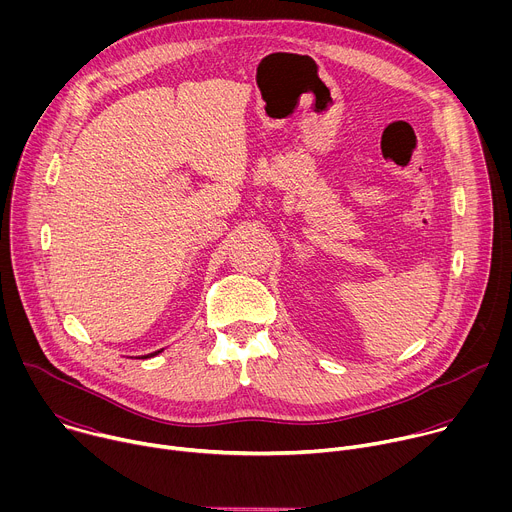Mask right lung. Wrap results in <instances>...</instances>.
<instances>
[{
    "mask_svg": "<svg viewBox=\"0 0 512 512\" xmlns=\"http://www.w3.org/2000/svg\"><path fill=\"white\" fill-rule=\"evenodd\" d=\"M160 352H162V350H156V352H152V354H143L141 358H152V356H156V354H160Z\"/></svg>",
    "mask_w": 512,
    "mask_h": 512,
    "instance_id": "1",
    "label": "right lung"
}]
</instances>
